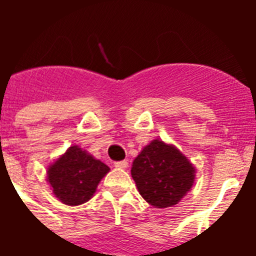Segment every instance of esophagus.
I'll return each instance as SVG.
<instances>
[{"mask_svg": "<svg viewBox=\"0 0 256 256\" xmlns=\"http://www.w3.org/2000/svg\"><path fill=\"white\" fill-rule=\"evenodd\" d=\"M114 165H115V166H116V168L126 169V168H128V162H126V160H120V162H115Z\"/></svg>", "mask_w": 256, "mask_h": 256, "instance_id": "esophagus-1", "label": "esophagus"}]
</instances>
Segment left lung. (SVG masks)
<instances>
[{
	"instance_id": "8db88e82",
	"label": "left lung",
	"mask_w": 256,
	"mask_h": 256,
	"mask_svg": "<svg viewBox=\"0 0 256 256\" xmlns=\"http://www.w3.org/2000/svg\"><path fill=\"white\" fill-rule=\"evenodd\" d=\"M195 166L173 144L154 140L133 160L132 177L140 195L155 208L178 204L191 190Z\"/></svg>"
}]
</instances>
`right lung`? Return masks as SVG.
<instances>
[{"mask_svg": "<svg viewBox=\"0 0 256 256\" xmlns=\"http://www.w3.org/2000/svg\"><path fill=\"white\" fill-rule=\"evenodd\" d=\"M110 168L79 146H70L47 168V182L54 195L70 206L84 204L94 196Z\"/></svg>", "mask_w": 256, "mask_h": 256, "instance_id": "right-lung-1", "label": "right lung"}]
</instances>
